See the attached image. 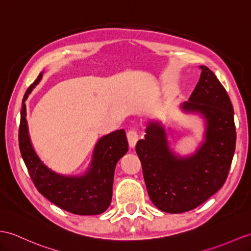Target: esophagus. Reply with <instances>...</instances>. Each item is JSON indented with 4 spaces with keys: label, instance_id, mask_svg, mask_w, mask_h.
Here are the masks:
<instances>
[{
    "label": "esophagus",
    "instance_id": "obj_1",
    "mask_svg": "<svg viewBox=\"0 0 251 251\" xmlns=\"http://www.w3.org/2000/svg\"><path fill=\"white\" fill-rule=\"evenodd\" d=\"M126 137H127V142H129V146L131 147V148H134L138 140L137 132L135 130H130L126 133Z\"/></svg>",
    "mask_w": 251,
    "mask_h": 251
}]
</instances>
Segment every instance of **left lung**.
Returning <instances> with one entry per match:
<instances>
[{
	"instance_id": "left-lung-1",
	"label": "left lung",
	"mask_w": 251,
	"mask_h": 251,
	"mask_svg": "<svg viewBox=\"0 0 251 251\" xmlns=\"http://www.w3.org/2000/svg\"><path fill=\"white\" fill-rule=\"evenodd\" d=\"M199 82L181 105L205 120L204 142L194 154L181 157L169 148L165 127L151 121L136 144L148 195L158 210L191 211L223 187L235 151L233 106L216 75L200 66Z\"/></svg>"
}]
</instances>
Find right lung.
<instances>
[{
  "label": "right lung",
  "mask_w": 251,
  "mask_h": 251,
  "mask_svg": "<svg viewBox=\"0 0 251 251\" xmlns=\"http://www.w3.org/2000/svg\"><path fill=\"white\" fill-rule=\"evenodd\" d=\"M42 77V73L25 91L22 100L19 126V148L30 179L38 192L60 209L76 215H98L111 204L116 164L127 151L125 130L103 136L97 143L93 160L83 176L54 173L41 162L30 143L25 100Z\"/></svg>",
  "instance_id": "obj_1"
}]
</instances>
